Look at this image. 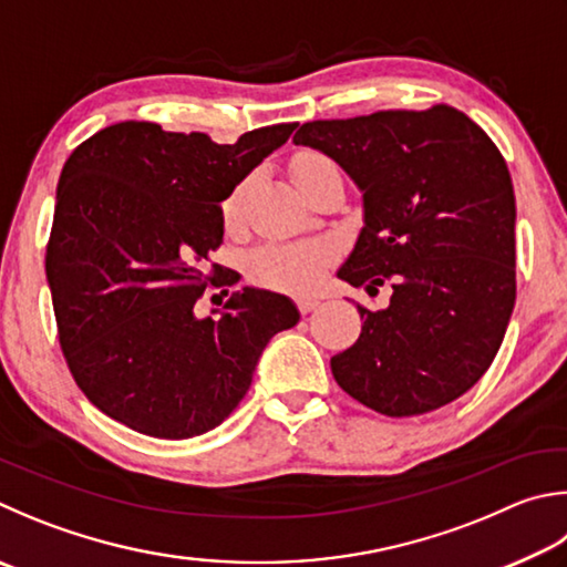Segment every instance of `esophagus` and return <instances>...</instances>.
Returning <instances> with one entry per match:
<instances>
[{"mask_svg": "<svg viewBox=\"0 0 567 567\" xmlns=\"http://www.w3.org/2000/svg\"><path fill=\"white\" fill-rule=\"evenodd\" d=\"M317 305H319L317 297H297V310L302 315H310L312 310H317Z\"/></svg>", "mask_w": 567, "mask_h": 567, "instance_id": "esophagus-1", "label": "esophagus"}]
</instances>
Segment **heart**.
<instances>
[{
	"label": "heart",
	"instance_id": "b5f03b06",
	"mask_svg": "<svg viewBox=\"0 0 567 567\" xmlns=\"http://www.w3.org/2000/svg\"><path fill=\"white\" fill-rule=\"evenodd\" d=\"M332 161H327L319 153H305L295 161L292 173L295 181L300 183L305 176H310L317 168L329 166ZM245 190H248V183H240L228 198L223 200V223L233 228L238 225L245 205ZM329 248L327 245H265V248L255 250L248 260V272L252 275L255 282L265 287H272V290H285V292H307L312 290L315 282L322 275L324 265L329 260Z\"/></svg>",
	"mask_w": 567,
	"mask_h": 567
}]
</instances>
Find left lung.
Masks as SVG:
<instances>
[{"mask_svg": "<svg viewBox=\"0 0 567 567\" xmlns=\"http://www.w3.org/2000/svg\"><path fill=\"white\" fill-rule=\"evenodd\" d=\"M337 161L364 198V228L339 277L377 292L337 384L384 416L434 411L491 367L516 305V195L486 131L454 106L310 121L295 133Z\"/></svg>", "mask_w": 567, "mask_h": 567, "instance_id": "left-lung-1", "label": "left lung"}]
</instances>
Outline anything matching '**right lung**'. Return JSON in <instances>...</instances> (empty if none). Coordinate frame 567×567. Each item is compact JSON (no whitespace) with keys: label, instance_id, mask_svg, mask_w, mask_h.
<instances>
[{"label":"right lung","instance_id":"add662e5","mask_svg":"<svg viewBox=\"0 0 567 567\" xmlns=\"http://www.w3.org/2000/svg\"><path fill=\"white\" fill-rule=\"evenodd\" d=\"M295 128L275 123L220 146L121 121L64 163L47 280L71 377L106 416L156 439L200 436L248 394L265 344L300 322L290 297L257 287L218 317L195 315L220 277L208 267L220 203Z\"/></svg>","mask_w":567,"mask_h":567}]
</instances>
